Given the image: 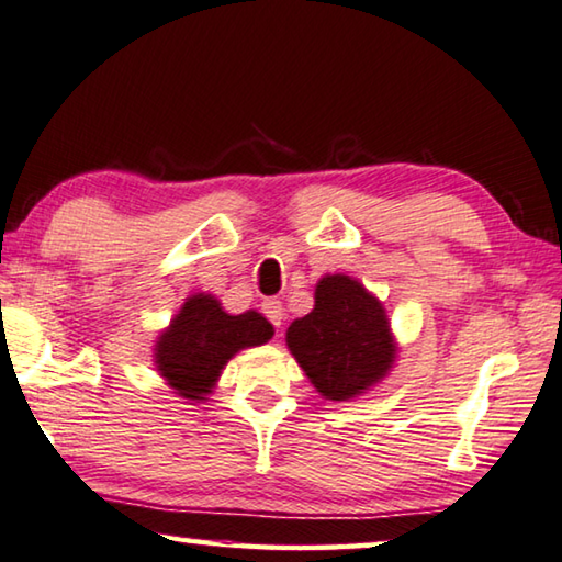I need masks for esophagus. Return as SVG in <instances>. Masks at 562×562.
Segmentation results:
<instances>
[{
    "label": "esophagus",
    "instance_id": "34e87169",
    "mask_svg": "<svg viewBox=\"0 0 562 562\" xmlns=\"http://www.w3.org/2000/svg\"><path fill=\"white\" fill-rule=\"evenodd\" d=\"M261 311H263V316L269 318L276 328L281 326V321H283V306H281V301H276V299L263 301V303H261Z\"/></svg>",
    "mask_w": 562,
    "mask_h": 562
}]
</instances>
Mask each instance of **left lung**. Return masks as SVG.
Segmentation results:
<instances>
[{"label": "left lung", "instance_id": "left-lung-1", "mask_svg": "<svg viewBox=\"0 0 562 562\" xmlns=\"http://www.w3.org/2000/svg\"><path fill=\"white\" fill-rule=\"evenodd\" d=\"M286 344L311 383L330 401L363 393L393 361L383 306L348 276L318 281L316 308L293 321Z\"/></svg>", "mask_w": 562, "mask_h": 562}]
</instances>
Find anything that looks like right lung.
Instances as JSON below:
<instances>
[{"label":"right lung","instance_id":"1","mask_svg":"<svg viewBox=\"0 0 562 562\" xmlns=\"http://www.w3.org/2000/svg\"><path fill=\"white\" fill-rule=\"evenodd\" d=\"M273 326L256 311L228 316L214 296H191L156 344V368L183 398L201 401L236 351L261 346Z\"/></svg>","mask_w":562,"mask_h":562}]
</instances>
